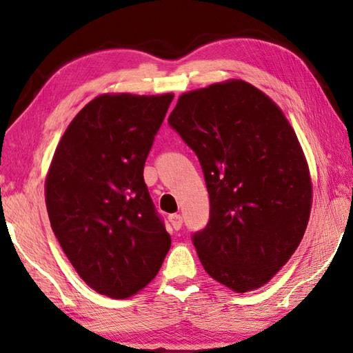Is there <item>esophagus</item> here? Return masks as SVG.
<instances>
[{
  "label": "esophagus",
  "instance_id": "esophagus-1",
  "mask_svg": "<svg viewBox=\"0 0 353 353\" xmlns=\"http://www.w3.org/2000/svg\"><path fill=\"white\" fill-rule=\"evenodd\" d=\"M168 220H170V223H171V226L174 228L176 230H179V229L182 228L183 219H182V215H181V214H171Z\"/></svg>",
  "mask_w": 353,
  "mask_h": 353
}]
</instances>
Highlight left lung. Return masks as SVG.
I'll use <instances>...</instances> for the list:
<instances>
[{"label":"left lung","mask_w":353,"mask_h":353,"mask_svg":"<svg viewBox=\"0 0 353 353\" xmlns=\"http://www.w3.org/2000/svg\"><path fill=\"white\" fill-rule=\"evenodd\" d=\"M168 124L203 171L209 221L192 234L201 265L236 292L259 288L301 244L311 181L282 110L243 80L183 94Z\"/></svg>","instance_id":"1"}]
</instances>
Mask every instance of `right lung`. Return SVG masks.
Returning a JSON list of instances; mask_svg holds the SVG:
<instances>
[{
  "label": "right lung",
  "instance_id": "1",
  "mask_svg": "<svg viewBox=\"0 0 353 353\" xmlns=\"http://www.w3.org/2000/svg\"><path fill=\"white\" fill-rule=\"evenodd\" d=\"M172 94L100 95L72 119L45 182L51 229L100 294L125 299L153 279L171 245L144 165Z\"/></svg>",
  "mask_w": 353,
  "mask_h": 353
}]
</instances>
